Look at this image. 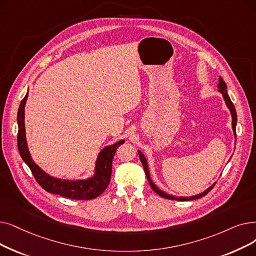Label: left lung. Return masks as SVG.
<instances>
[{"label":"left lung","instance_id":"left-lung-1","mask_svg":"<svg viewBox=\"0 0 256 256\" xmlns=\"http://www.w3.org/2000/svg\"><path fill=\"white\" fill-rule=\"evenodd\" d=\"M218 92L222 93V95H223L224 97V100H225V104L227 106V108H229L230 113H231V117H232V130H233V134H234V137H236V122H238V116H236V108L234 106H233L231 99L228 95V92H227V86L225 84V82L223 80V78L220 76L218 78ZM138 154H139V157H140V160H141V163L143 165V168H144V172H146V178H148V181L150 185V187L152 188V190L158 194L162 198H168V200H176V201H192V200H196V198H202L204 196H206L211 190H212L214 186L216 185V183H214L211 186H209L207 190L201 194H196V196H172V194H168L164 192L163 190H159V188L154 185V183L150 179V170H148V160L146 158V156H144L141 150H138Z\"/></svg>","mask_w":256,"mask_h":256}]
</instances>
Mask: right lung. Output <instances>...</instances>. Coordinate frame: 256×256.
Returning <instances> with one entry per match:
<instances>
[{"label":"right lung","instance_id":"add662e5","mask_svg":"<svg viewBox=\"0 0 256 256\" xmlns=\"http://www.w3.org/2000/svg\"><path fill=\"white\" fill-rule=\"evenodd\" d=\"M27 98L28 92L20 102L18 110V148L22 159L28 165L38 183L48 192L72 200H92L100 196L106 190L110 180L114 154L121 144L124 143V140L108 146L99 152L95 162L94 174L91 178L84 180H62L51 176L32 160L28 150L25 132V106Z\"/></svg>","mask_w":256,"mask_h":256}]
</instances>
